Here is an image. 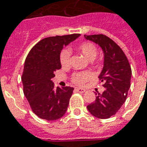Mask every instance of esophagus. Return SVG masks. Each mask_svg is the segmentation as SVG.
Returning <instances> with one entry per match:
<instances>
[{"label": "esophagus", "mask_w": 147, "mask_h": 147, "mask_svg": "<svg viewBox=\"0 0 147 147\" xmlns=\"http://www.w3.org/2000/svg\"><path fill=\"white\" fill-rule=\"evenodd\" d=\"M76 90L77 92L80 93V94H83V93H84L85 91H86V90L83 89V88H76Z\"/></svg>", "instance_id": "34e87169"}]
</instances>
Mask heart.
<instances>
[{
    "instance_id": "heart-1",
    "label": "heart",
    "mask_w": 147,
    "mask_h": 147,
    "mask_svg": "<svg viewBox=\"0 0 147 147\" xmlns=\"http://www.w3.org/2000/svg\"><path fill=\"white\" fill-rule=\"evenodd\" d=\"M76 49L88 61L94 60L98 55V49L94 44L90 42H83L76 46ZM70 61V52L67 49H63L60 54V63L63 67H67ZM91 78L87 71H81L74 73L71 76V82L76 85L81 86L86 83Z\"/></svg>"
}]
</instances>
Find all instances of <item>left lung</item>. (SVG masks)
<instances>
[{
	"instance_id": "obj_1",
	"label": "left lung",
	"mask_w": 147,
	"mask_h": 147,
	"mask_svg": "<svg viewBox=\"0 0 147 147\" xmlns=\"http://www.w3.org/2000/svg\"><path fill=\"white\" fill-rule=\"evenodd\" d=\"M102 49L104 67L99 80L104 83V92L96 94L94 102L87 105L94 117L108 119L117 113L125 102L131 86V68L123 50L116 42L104 34L85 35Z\"/></svg>"
}]
</instances>
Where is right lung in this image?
Returning a JSON list of instances; mask_svg holds the SVG:
<instances>
[{"label":"right lung","mask_w":147,"mask_h":147,"mask_svg":"<svg viewBox=\"0 0 147 147\" xmlns=\"http://www.w3.org/2000/svg\"><path fill=\"white\" fill-rule=\"evenodd\" d=\"M80 36V34H73L45 38L27 55L22 75L24 93L32 111L41 119L58 120L67 111L74 88H55L51 80L55 71L61 68L62 49Z\"/></svg>","instance_id":"add662e5"}]
</instances>
